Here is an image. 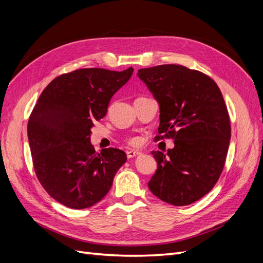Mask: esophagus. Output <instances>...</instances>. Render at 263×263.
Here are the masks:
<instances>
[{"label":"esophagus","mask_w":263,"mask_h":263,"mask_svg":"<svg viewBox=\"0 0 263 263\" xmlns=\"http://www.w3.org/2000/svg\"><path fill=\"white\" fill-rule=\"evenodd\" d=\"M127 158H134V157H137L140 155V151H137V150H128L127 151Z\"/></svg>","instance_id":"obj_1"}]
</instances>
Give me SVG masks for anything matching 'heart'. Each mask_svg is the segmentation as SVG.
<instances>
[{
	"instance_id": "b5f03b06",
	"label": "heart",
	"mask_w": 263,
	"mask_h": 263,
	"mask_svg": "<svg viewBox=\"0 0 263 263\" xmlns=\"http://www.w3.org/2000/svg\"><path fill=\"white\" fill-rule=\"evenodd\" d=\"M129 142H130V144H136L137 140H136V139H130V140H129Z\"/></svg>"
}]
</instances>
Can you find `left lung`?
Wrapping results in <instances>:
<instances>
[{
    "instance_id": "left-lung-1",
    "label": "left lung",
    "mask_w": 263,
    "mask_h": 263,
    "mask_svg": "<svg viewBox=\"0 0 263 263\" xmlns=\"http://www.w3.org/2000/svg\"><path fill=\"white\" fill-rule=\"evenodd\" d=\"M137 76L160 106L157 139H174L166 154L151 153L158 169L149 190L165 203L192 204L210 192L224 169L230 140L224 98L212 78L184 66L139 69Z\"/></svg>"
}]
</instances>
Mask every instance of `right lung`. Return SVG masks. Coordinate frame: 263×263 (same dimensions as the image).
Wrapping results in <instances>:
<instances>
[{
    "label": "right lung",
    "instance_id": "1",
    "mask_svg": "<svg viewBox=\"0 0 263 263\" xmlns=\"http://www.w3.org/2000/svg\"><path fill=\"white\" fill-rule=\"evenodd\" d=\"M133 71L78 69L53 79L36 102L27 125L34 169L46 192L67 208L100 202L127 160L121 149L95 153L90 136Z\"/></svg>",
    "mask_w": 263,
    "mask_h": 263
}]
</instances>
